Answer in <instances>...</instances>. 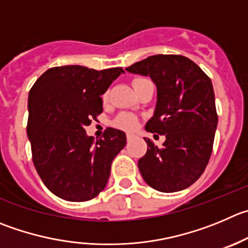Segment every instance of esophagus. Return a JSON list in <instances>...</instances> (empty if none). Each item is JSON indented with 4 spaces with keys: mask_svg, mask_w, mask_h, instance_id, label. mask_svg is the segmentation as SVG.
I'll list each match as a JSON object with an SVG mask.
<instances>
[{
    "mask_svg": "<svg viewBox=\"0 0 248 248\" xmlns=\"http://www.w3.org/2000/svg\"><path fill=\"white\" fill-rule=\"evenodd\" d=\"M134 138H135V135H133V134H128V135H126V140L128 141H131Z\"/></svg>",
    "mask_w": 248,
    "mask_h": 248,
    "instance_id": "1",
    "label": "esophagus"
}]
</instances>
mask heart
<instances>
[{"label":"heart","instance_id":"heart-1","mask_svg":"<svg viewBox=\"0 0 248 248\" xmlns=\"http://www.w3.org/2000/svg\"><path fill=\"white\" fill-rule=\"evenodd\" d=\"M136 80H139V79H136ZM107 97H108V93H106L105 95H103V98H105V100H107ZM114 124L117 128L123 129V130L130 131V130H135V129L138 128L139 119L134 114H130V113H122V114L118 115V118L115 119Z\"/></svg>","mask_w":248,"mask_h":248}]
</instances>
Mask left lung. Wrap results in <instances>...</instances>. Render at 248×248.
Instances as JSON below:
<instances>
[{"mask_svg":"<svg viewBox=\"0 0 248 248\" xmlns=\"http://www.w3.org/2000/svg\"><path fill=\"white\" fill-rule=\"evenodd\" d=\"M126 70L155 84V113L145 129L166 136L162 147L145 138L147 152L138 163L143 180L161 192L188 187L202 175L213 148L218 115L211 79L179 55L151 56Z\"/></svg>","mask_w":248,"mask_h":248,"instance_id":"left-lung-1","label":"left lung"}]
</instances>
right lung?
I'll return each instance as SVG.
<instances>
[{
  "instance_id": "add662e5",
  "label": "right lung",
  "mask_w": 248,
  "mask_h": 248,
  "mask_svg": "<svg viewBox=\"0 0 248 248\" xmlns=\"http://www.w3.org/2000/svg\"><path fill=\"white\" fill-rule=\"evenodd\" d=\"M122 73V68L55 67L29 91L27 133L32 162L46 187L60 199L89 201L107 185L110 164L126 143L125 133L108 128L95 140L85 126L102 113L101 96Z\"/></svg>"
}]
</instances>
